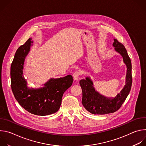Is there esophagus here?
I'll return each mask as SVG.
<instances>
[{
  "label": "esophagus",
  "mask_w": 146,
  "mask_h": 146,
  "mask_svg": "<svg viewBox=\"0 0 146 146\" xmlns=\"http://www.w3.org/2000/svg\"><path fill=\"white\" fill-rule=\"evenodd\" d=\"M80 72L79 71H75L73 74V78L75 80H78L79 77H80Z\"/></svg>",
  "instance_id": "1"
}]
</instances>
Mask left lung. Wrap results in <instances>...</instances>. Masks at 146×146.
Instances as JSON below:
<instances>
[{"instance_id":"8db88e82","label":"left lung","mask_w":146,"mask_h":146,"mask_svg":"<svg viewBox=\"0 0 146 146\" xmlns=\"http://www.w3.org/2000/svg\"><path fill=\"white\" fill-rule=\"evenodd\" d=\"M113 46L115 50L119 53L127 67L126 84L114 98H106L102 96L93 87V82L90 78L80 81L82 89V104L85 109L93 114H106L117 111L127 99L132 87V64L129 56L124 46L114 38Z\"/></svg>"}]
</instances>
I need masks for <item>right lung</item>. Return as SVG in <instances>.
I'll return each mask as SVG.
<instances>
[{"mask_svg":"<svg viewBox=\"0 0 146 146\" xmlns=\"http://www.w3.org/2000/svg\"><path fill=\"white\" fill-rule=\"evenodd\" d=\"M32 43L29 38L17 50L11 65V87L15 99L25 110L37 115L44 116L58 111L64 92L72 85L73 77L50 79L39 89L27 87L23 77L24 63Z\"/></svg>","mask_w":146,"mask_h":146,"instance_id":"1","label":"right lung"}]
</instances>
